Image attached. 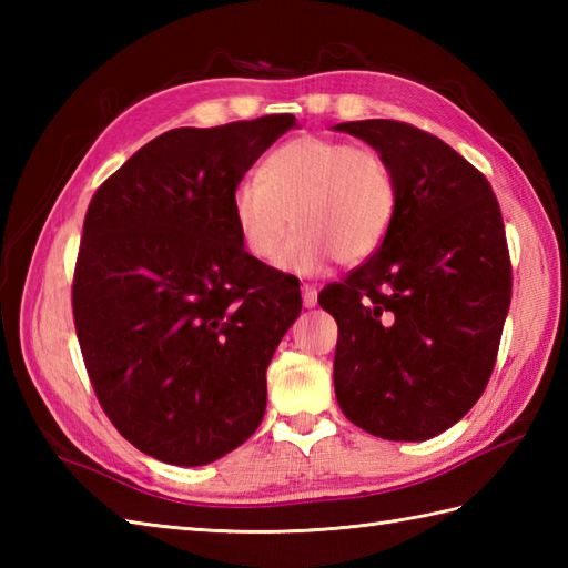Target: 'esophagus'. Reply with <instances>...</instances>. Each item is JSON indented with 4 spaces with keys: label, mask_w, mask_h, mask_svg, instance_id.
I'll list each match as a JSON object with an SVG mask.
<instances>
[{
    "label": "esophagus",
    "mask_w": 568,
    "mask_h": 568,
    "mask_svg": "<svg viewBox=\"0 0 568 568\" xmlns=\"http://www.w3.org/2000/svg\"><path fill=\"white\" fill-rule=\"evenodd\" d=\"M300 291H303V305L305 307H315L317 305V287L315 285L305 283L303 287H300Z\"/></svg>",
    "instance_id": "esophagus-1"
}]
</instances>
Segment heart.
Wrapping results in <instances>:
<instances>
[{
  "label": "heart",
  "instance_id": "obj_1",
  "mask_svg": "<svg viewBox=\"0 0 568 568\" xmlns=\"http://www.w3.org/2000/svg\"><path fill=\"white\" fill-rule=\"evenodd\" d=\"M397 212L390 161L373 149L327 136H297L265 155L258 178L232 192L241 244L258 261L293 273H317L332 258L342 265L368 261L388 236Z\"/></svg>",
  "mask_w": 568,
  "mask_h": 568
}]
</instances>
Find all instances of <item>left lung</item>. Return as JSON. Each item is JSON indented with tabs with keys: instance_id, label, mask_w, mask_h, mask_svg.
I'll use <instances>...</instances> for the list:
<instances>
[{
	"instance_id": "8db88e82",
	"label": "left lung",
	"mask_w": 568,
	"mask_h": 568,
	"mask_svg": "<svg viewBox=\"0 0 568 568\" xmlns=\"http://www.w3.org/2000/svg\"><path fill=\"white\" fill-rule=\"evenodd\" d=\"M390 161L397 212L383 246L320 293L339 327L334 393L373 437L425 442L484 395L513 295L488 178L437 136L395 119L336 124Z\"/></svg>"
}]
</instances>
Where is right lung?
<instances>
[{"instance_id":"add662e5","label":"right lung","mask_w":568,"mask_h":568,"mask_svg":"<svg viewBox=\"0 0 568 568\" xmlns=\"http://www.w3.org/2000/svg\"><path fill=\"white\" fill-rule=\"evenodd\" d=\"M295 126L268 114L165 131L84 214L72 275L84 368L119 434L159 462H216L261 425L265 368L303 297L241 244L232 192Z\"/></svg>"}]
</instances>
